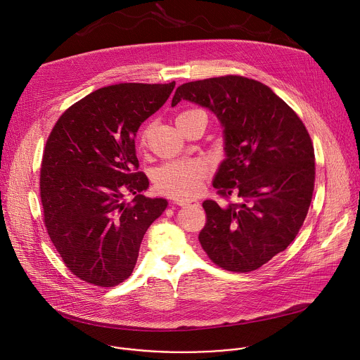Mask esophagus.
Instances as JSON below:
<instances>
[{
  "instance_id": "34e87169",
  "label": "esophagus",
  "mask_w": 360,
  "mask_h": 360,
  "mask_svg": "<svg viewBox=\"0 0 360 360\" xmlns=\"http://www.w3.org/2000/svg\"><path fill=\"white\" fill-rule=\"evenodd\" d=\"M176 205H179V207H198L199 202L196 200H176Z\"/></svg>"
}]
</instances>
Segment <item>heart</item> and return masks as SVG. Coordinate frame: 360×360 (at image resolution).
<instances>
[{
  "label": "heart",
  "mask_w": 360,
  "mask_h": 360,
  "mask_svg": "<svg viewBox=\"0 0 360 360\" xmlns=\"http://www.w3.org/2000/svg\"><path fill=\"white\" fill-rule=\"evenodd\" d=\"M202 118L207 121V114L202 110L191 108L182 111L176 117V125L181 127L192 120ZM149 127H145L138 138V145L141 149H145L149 142ZM205 176H207V168L199 161L185 160L174 161L162 165L153 174V185L155 189L167 196L176 199H189L198 195L203 186Z\"/></svg>",
  "instance_id": "b5f03b06"
}]
</instances>
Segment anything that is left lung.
I'll return each mask as SVG.
<instances>
[{
  "mask_svg": "<svg viewBox=\"0 0 360 360\" xmlns=\"http://www.w3.org/2000/svg\"><path fill=\"white\" fill-rule=\"evenodd\" d=\"M186 99L212 111L224 127L226 158L214 188L238 202L207 199L199 242L229 272H252L285 250L309 211L315 150L296 112L265 84L239 75L192 81L176 88L172 107Z\"/></svg>",
  "mask_w": 360,
  "mask_h": 360,
  "instance_id": "1",
  "label": "left lung"
}]
</instances>
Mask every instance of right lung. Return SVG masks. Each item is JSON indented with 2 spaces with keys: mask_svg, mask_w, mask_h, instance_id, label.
Returning a JSON list of instances; mask_svg holds the SVG:
<instances>
[{
  "mask_svg": "<svg viewBox=\"0 0 360 360\" xmlns=\"http://www.w3.org/2000/svg\"><path fill=\"white\" fill-rule=\"evenodd\" d=\"M169 84L99 88L71 105L51 131L41 164L44 224L65 266L81 281L112 288L128 279L142 238L167 199L141 195L135 135L174 91ZM125 193L136 198L127 204Z\"/></svg>",
  "mask_w": 360,
  "mask_h": 360,
  "instance_id": "right-lung-1",
  "label": "right lung"
}]
</instances>
